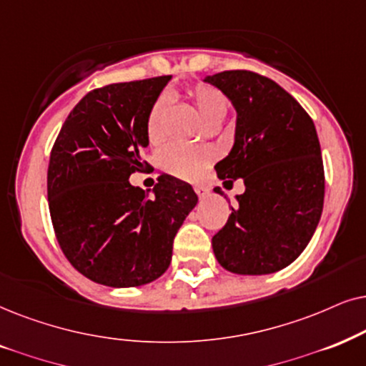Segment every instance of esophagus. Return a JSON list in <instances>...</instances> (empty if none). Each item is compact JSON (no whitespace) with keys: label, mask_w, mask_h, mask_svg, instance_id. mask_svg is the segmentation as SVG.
<instances>
[{"label":"esophagus","mask_w":366,"mask_h":366,"mask_svg":"<svg viewBox=\"0 0 366 366\" xmlns=\"http://www.w3.org/2000/svg\"><path fill=\"white\" fill-rule=\"evenodd\" d=\"M194 191H196V194H197V196L201 197V199L206 197L207 194H209V189L204 187V186H196V187H194Z\"/></svg>","instance_id":"34e87169"}]
</instances>
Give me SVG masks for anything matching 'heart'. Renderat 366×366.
Instances as JSON below:
<instances>
[{
  "mask_svg": "<svg viewBox=\"0 0 366 366\" xmlns=\"http://www.w3.org/2000/svg\"><path fill=\"white\" fill-rule=\"evenodd\" d=\"M189 99L196 107L197 114L206 124L221 122L227 112V100L221 92L211 85L199 84L189 92ZM169 99L165 95L159 97L150 109L147 119V135L152 142L162 139L164 120L167 115ZM212 152L206 147H194L187 144H170L160 154V162L167 172L182 179H194L202 172Z\"/></svg>",
  "mask_w": 366,
  "mask_h": 366,
  "instance_id": "1",
  "label": "heart"
}]
</instances>
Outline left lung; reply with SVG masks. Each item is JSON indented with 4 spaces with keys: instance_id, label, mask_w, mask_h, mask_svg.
Segmentation results:
<instances>
[{
    "instance_id": "1",
    "label": "left lung",
    "mask_w": 366,
    "mask_h": 366,
    "mask_svg": "<svg viewBox=\"0 0 366 366\" xmlns=\"http://www.w3.org/2000/svg\"><path fill=\"white\" fill-rule=\"evenodd\" d=\"M237 112L234 145L219 179H242L226 226L212 237L224 269L271 274L290 266L316 231L325 199L318 134L306 110L271 78L247 70L206 76ZM214 192L221 194L219 187Z\"/></svg>"
}]
</instances>
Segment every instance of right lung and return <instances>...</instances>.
<instances>
[{"instance_id":"right-lung-1","label":"right lung","mask_w":366,"mask_h":366,"mask_svg":"<svg viewBox=\"0 0 366 366\" xmlns=\"http://www.w3.org/2000/svg\"><path fill=\"white\" fill-rule=\"evenodd\" d=\"M170 75L112 84L86 94L61 125L48 165V206L63 254L112 288L157 280L174 237L196 207L191 184L160 175L154 196L129 177L145 169L150 109Z\"/></svg>"}]
</instances>
